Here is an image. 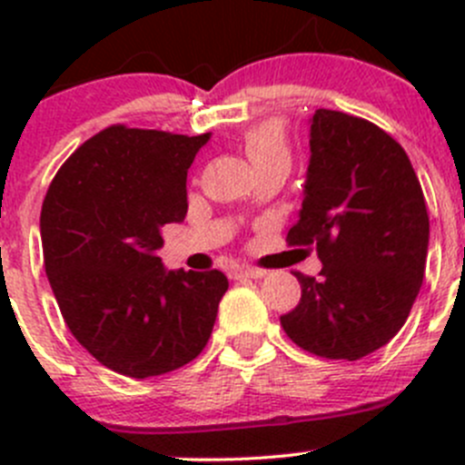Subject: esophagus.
Returning a JSON list of instances; mask_svg holds the SVG:
<instances>
[{
  "mask_svg": "<svg viewBox=\"0 0 465 465\" xmlns=\"http://www.w3.org/2000/svg\"><path fill=\"white\" fill-rule=\"evenodd\" d=\"M262 276H265V272L256 270V267H245V265H241V267H233V270H232V279H236V281L262 279Z\"/></svg>",
  "mask_w": 465,
  "mask_h": 465,
  "instance_id": "esophagus-1",
  "label": "esophagus"
}]
</instances>
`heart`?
Masks as SVG:
<instances>
[{
  "mask_svg": "<svg viewBox=\"0 0 465 465\" xmlns=\"http://www.w3.org/2000/svg\"><path fill=\"white\" fill-rule=\"evenodd\" d=\"M242 150L252 162L254 171L259 173L270 166L290 168V143L285 137V128L279 121H262V124L252 125L242 133Z\"/></svg>",
  "mask_w": 465,
  "mask_h": 465,
  "instance_id": "1",
  "label": "heart"
}]
</instances>
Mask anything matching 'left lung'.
<instances>
[{
  "label": "left lung",
  "instance_id": "1",
  "mask_svg": "<svg viewBox=\"0 0 465 465\" xmlns=\"http://www.w3.org/2000/svg\"><path fill=\"white\" fill-rule=\"evenodd\" d=\"M288 242L317 245L323 267L320 279L294 274L302 299L281 317L285 335L349 362L387 344L419 297L430 245L423 189L401 143L358 116L317 110Z\"/></svg>",
  "mask_w": 465,
  "mask_h": 465
}]
</instances>
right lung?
I'll return each instance as SVG.
<instances>
[{
	"label": "right lung",
	"instance_id": "1",
	"mask_svg": "<svg viewBox=\"0 0 465 465\" xmlns=\"http://www.w3.org/2000/svg\"><path fill=\"white\" fill-rule=\"evenodd\" d=\"M211 134L112 125L58 171L40 215L45 270L72 335L112 371L153 378L198 358L229 281L166 270L162 227L189 209L186 173Z\"/></svg>",
	"mask_w": 465,
	"mask_h": 465
}]
</instances>
